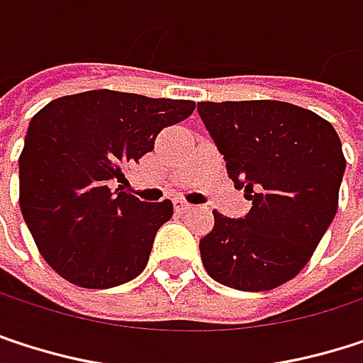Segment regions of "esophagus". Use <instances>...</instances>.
I'll return each instance as SVG.
<instances>
[{"instance_id":"esophagus-1","label":"esophagus","mask_w":363,"mask_h":363,"mask_svg":"<svg viewBox=\"0 0 363 363\" xmlns=\"http://www.w3.org/2000/svg\"><path fill=\"white\" fill-rule=\"evenodd\" d=\"M173 205H175V211H179V213H186V211H190V209H192V205H190V203H186L184 199H175V201H173Z\"/></svg>"}]
</instances>
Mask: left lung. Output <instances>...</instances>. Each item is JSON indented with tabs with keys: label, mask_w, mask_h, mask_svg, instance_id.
Segmentation results:
<instances>
[{
	"label": "left lung",
	"mask_w": 363,
	"mask_h": 363,
	"mask_svg": "<svg viewBox=\"0 0 363 363\" xmlns=\"http://www.w3.org/2000/svg\"><path fill=\"white\" fill-rule=\"evenodd\" d=\"M199 116L252 209L213 211L201 239L205 271L241 291H267L306 267L338 209L347 160L334 126L283 101L199 103Z\"/></svg>",
	"instance_id": "obj_1"
}]
</instances>
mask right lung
<instances>
[{
  "label": "right lung",
  "mask_w": 363,
  "mask_h": 363,
  "mask_svg": "<svg viewBox=\"0 0 363 363\" xmlns=\"http://www.w3.org/2000/svg\"><path fill=\"white\" fill-rule=\"evenodd\" d=\"M194 101L86 91L50 101L29 122L18 158L21 211L44 260L69 283L107 289L145 269L173 203L122 192L124 169Z\"/></svg>",
  "instance_id": "1"
}]
</instances>
